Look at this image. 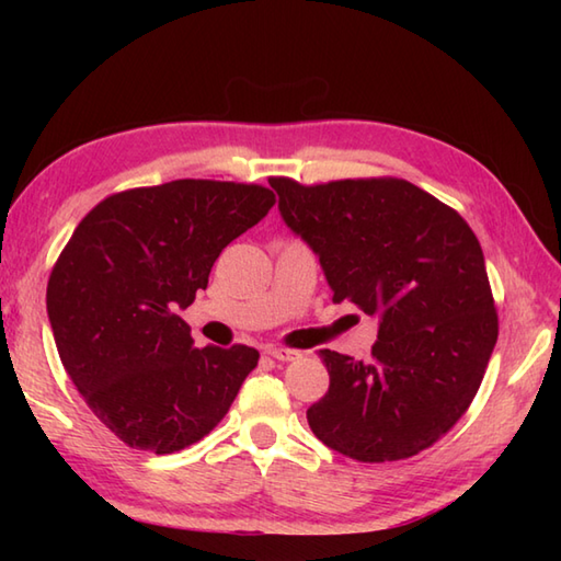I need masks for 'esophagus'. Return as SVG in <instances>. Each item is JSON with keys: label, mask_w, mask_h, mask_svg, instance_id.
I'll list each match as a JSON object with an SVG mask.
<instances>
[{"label": "esophagus", "mask_w": 561, "mask_h": 561, "mask_svg": "<svg viewBox=\"0 0 561 561\" xmlns=\"http://www.w3.org/2000/svg\"><path fill=\"white\" fill-rule=\"evenodd\" d=\"M265 354L272 356V359H277V362H296L301 356V352L287 350V347H267Z\"/></svg>", "instance_id": "obj_1"}]
</instances>
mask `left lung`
Returning <instances> with one entry per match:
<instances>
[{
	"mask_svg": "<svg viewBox=\"0 0 561 561\" xmlns=\"http://www.w3.org/2000/svg\"><path fill=\"white\" fill-rule=\"evenodd\" d=\"M270 185L284 224L318 255L332 301L378 318L371 362L320 350L330 388L308 408V424L359 462L416 456L470 408L496 344L478 236L400 178Z\"/></svg>",
	"mask_w": 561,
	"mask_h": 561,
	"instance_id": "obj_1",
	"label": "left lung"
}]
</instances>
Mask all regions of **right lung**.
I'll return each mask as SVG.
<instances>
[{
  "instance_id": "obj_1",
  "label": "right lung",
  "mask_w": 561,
  "mask_h": 561,
  "mask_svg": "<svg viewBox=\"0 0 561 561\" xmlns=\"http://www.w3.org/2000/svg\"><path fill=\"white\" fill-rule=\"evenodd\" d=\"M274 205L262 185L171 181L99 202L47 282L59 359L91 412L129 448L157 456L217 426L260 354L195 350L181 308L214 260Z\"/></svg>"
}]
</instances>
